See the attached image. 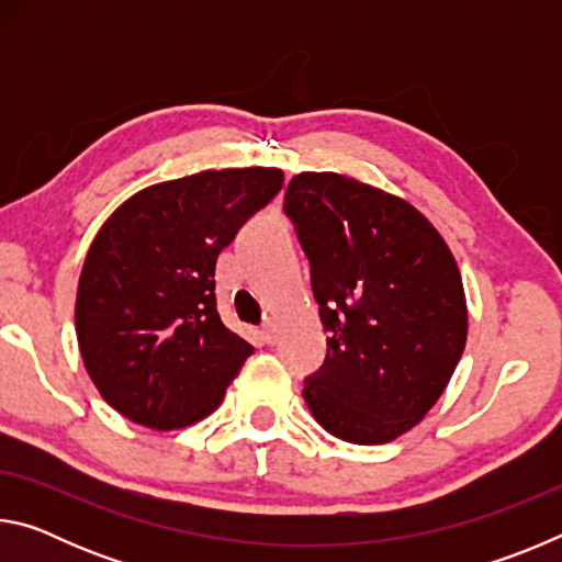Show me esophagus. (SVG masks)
I'll use <instances>...</instances> for the list:
<instances>
[{"mask_svg":"<svg viewBox=\"0 0 562 562\" xmlns=\"http://www.w3.org/2000/svg\"><path fill=\"white\" fill-rule=\"evenodd\" d=\"M260 335H262L265 341H268V345H274V339H278V335H274V325H272V322H265Z\"/></svg>","mask_w":562,"mask_h":562,"instance_id":"1","label":"esophagus"}]
</instances>
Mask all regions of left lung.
<instances>
[{
  "label": "left lung",
  "mask_w": 562,
  "mask_h": 562,
  "mask_svg": "<svg viewBox=\"0 0 562 562\" xmlns=\"http://www.w3.org/2000/svg\"><path fill=\"white\" fill-rule=\"evenodd\" d=\"M284 215L329 331L304 402L341 441H394L439 402L465 347V294L449 245L414 205L337 173L294 176Z\"/></svg>",
  "instance_id": "1"
}]
</instances>
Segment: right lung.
Returning <instances> with one entry per match:
<instances>
[{"label":"right lung","instance_id":"add662e5","mask_svg":"<svg viewBox=\"0 0 562 562\" xmlns=\"http://www.w3.org/2000/svg\"><path fill=\"white\" fill-rule=\"evenodd\" d=\"M282 180L278 168L203 170L144 188L101 225L76 292V337L119 414L168 431L221 406L255 349L217 315L215 262Z\"/></svg>","mask_w":562,"mask_h":562}]
</instances>
